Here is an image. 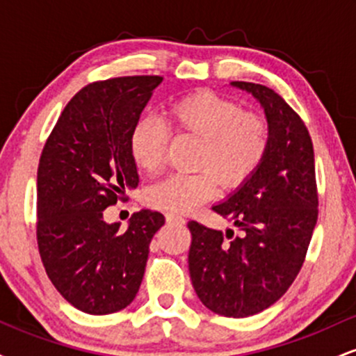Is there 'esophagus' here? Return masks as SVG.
<instances>
[{
  "label": "esophagus",
  "mask_w": 356,
  "mask_h": 356,
  "mask_svg": "<svg viewBox=\"0 0 356 356\" xmlns=\"http://www.w3.org/2000/svg\"><path fill=\"white\" fill-rule=\"evenodd\" d=\"M165 219H167V222H169V224H184V222H186L184 218H181V216H177V214H167Z\"/></svg>",
  "instance_id": "esophagus-1"
}]
</instances>
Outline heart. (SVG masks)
<instances>
[{"instance_id": "heart-1", "label": "heart", "mask_w": 356, "mask_h": 356, "mask_svg": "<svg viewBox=\"0 0 356 356\" xmlns=\"http://www.w3.org/2000/svg\"><path fill=\"white\" fill-rule=\"evenodd\" d=\"M201 138L195 174H174L147 192V202L169 214H187L219 191L244 186L263 165L271 147V125L257 112H243L236 100L197 90L174 100L164 124L142 118L132 129L130 155L138 169L155 172L164 161L167 129Z\"/></svg>"}]
</instances>
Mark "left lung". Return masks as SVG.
<instances>
[{
  "label": "left lung",
  "mask_w": 356,
  "mask_h": 356,
  "mask_svg": "<svg viewBox=\"0 0 356 356\" xmlns=\"http://www.w3.org/2000/svg\"><path fill=\"white\" fill-rule=\"evenodd\" d=\"M231 85L264 108L271 147L259 170L212 207L234 222L239 236L189 220V273L206 308L246 318L275 305L300 273L316 226L318 191L313 142L300 115L264 85Z\"/></svg>",
  "instance_id": "obj_1"
}]
</instances>
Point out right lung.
I'll use <instances>...</instances> for the list:
<instances>
[{"instance_id":"right-lung-1","label":"right lung","mask_w":356,"mask_h":356,"mask_svg":"<svg viewBox=\"0 0 356 356\" xmlns=\"http://www.w3.org/2000/svg\"><path fill=\"white\" fill-rule=\"evenodd\" d=\"M162 76L93 81L76 93L43 147L36 182V241L44 271L88 314L124 309L145 273L149 244L164 226L157 211L134 212L129 227L104 211L138 186L129 140Z\"/></svg>"}]
</instances>
